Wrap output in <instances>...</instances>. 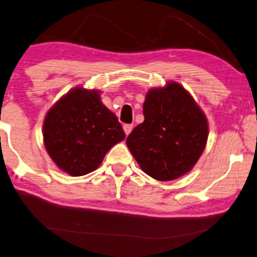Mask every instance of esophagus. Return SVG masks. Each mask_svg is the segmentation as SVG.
Listing matches in <instances>:
<instances>
[{"instance_id":"obj_1","label":"esophagus","mask_w":257,"mask_h":257,"mask_svg":"<svg viewBox=\"0 0 257 257\" xmlns=\"http://www.w3.org/2000/svg\"><path fill=\"white\" fill-rule=\"evenodd\" d=\"M123 131H124L125 135L128 136L133 131V124H124V125H123Z\"/></svg>"}]
</instances>
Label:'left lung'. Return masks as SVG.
<instances>
[{"label": "left lung", "mask_w": 257, "mask_h": 257, "mask_svg": "<svg viewBox=\"0 0 257 257\" xmlns=\"http://www.w3.org/2000/svg\"><path fill=\"white\" fill-rule=\"evenodd\" d=\"M145 121L126 138L141 170L159 181L183 177L205 149L209 123L193 97L179 83L148 90Z\"/></svg>", "instance_id": "1"}]
</instances>
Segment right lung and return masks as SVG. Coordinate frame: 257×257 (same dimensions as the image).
<instances>
[{
    "instance_id": "right-lung-1",
    "label": "right lung",
    "mask_w": 257,
    "mask_h": 257,
    "mask_svg": "<svg viewBox=\"0 0 257 257\" xmlns=\"http://www.w3.org/2000/svg\"><path fill=\"white\" fill-rule=\"evenodd\" d=\"M44 144L52 160L71 177L95 171L109 149L124 140L121 123L100 102L98 90L74 87L48 110Z\"/></svg>"
}]
</instances>
